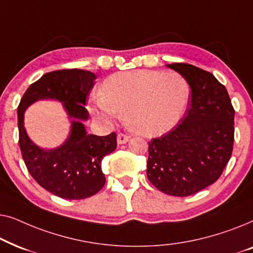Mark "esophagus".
I'll return each mask as SVG.
<instances>
[{
	"label": "esophagus",
	"mask_w": 253,
	"mask_h": 253,
	"mask_svg": "<svg viewBox=\"0 0 253 253\" xmlns=\"http://www.w3.org/2000/svg\"><path fill=\"white\" fill-rule=\"evenodd\" d=\"M129 139H130L129 134L122 133V132L117 134V143H119V144H126Z\"/></svg>",
	"instance_id": "1"
}]
</instances>
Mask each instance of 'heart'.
Wrapping results in <instances>:
<instances>
[{
    "mask_svg": "<svg viewBox=\"0 0 253 253\" xmlns=\"http://www.w3.org/2000/svg\"><path fill=\"white\" fill-rule=\"evenodd\" d=\"M188 101L189 86L178 74L136 70L109 76L101 86V94L89 100V110L107 121L124 114L132 132L155 137L179 122Z\"/></svg>",
    "mask_w": 253,
    "mask_h": 253,
    "instance_id": "obj_1",
    "label": "heart"
}]
</instances>
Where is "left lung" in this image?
I'll use <instances>...</instances> for the list:
<instances>
[{"instance_id": "8db88e82", "label": "left lung", "mask_w": 253, "mask_h": 253, "mask_svg": "<svg viewBox=\"0 0 253 253\" xmlns=\"http://www.w3.org/2000/svg\"><path fill=\"white\" fill-rule=\"evenodd\" d=\"M167 67L189 83L181 123L148 141L147 178L166 195L191 196L217 181L233 153L235 110L227 89L209 71L188 63Z\"/></svg>"}]
</instances>
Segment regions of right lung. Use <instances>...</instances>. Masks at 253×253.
<instances>
[{
  "mask_svg": "<svg viewBox=\"0 0 253 253\" xmlns=\"http://www.w3.org/2000/svg\"><path fill=\"white\" fill-rule=\"evenodd\" d=\"M94 81L93 72L81 69L47 72L30 85L17 108L18 143L27 170L40 186L64 199H85L99 192L106 183L101 161L117 146L115 132L108 136L87 134L82 123L89 116L84 105ZM40 98L63 102L73 119L71 136L55 150L44 151L38 148L23 127V112Z\"/></svg>",
  "mask_w": 253,
  "mask_h": 253,
  "instance_id": "right-lung-1",
  "label": "right lung"
}]
</instances>
